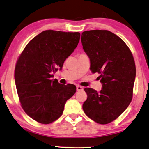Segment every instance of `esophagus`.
<instances>
[{
	"label": "esophagus",
	"mask_w": 149,
	"mask_h": 149,
	"mask_svg": "<svg viewBox=\"0 0 149 149\" xmlns=\"http://www.w3.org/2000/svg\"><path fill=\"white\" fill-rule=\"evenodd\" d=\"M76 89H77V91H83V86H81L77 85L76 86Z\"/></svg>",
	"instance_id": "obj_1"
}]
</instances>
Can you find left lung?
I'll use <instances>...</instances> for the list:
<instances>
[{"label":"left lung","instance_id":"obj_1","mask_svg":"<svg viewBox=\"0 0 149 149\" xmlns=\"http://www.w3.org/2000/svg\"><path fill=\"white\" fill-rule=\"evenodd\" d=\"M83 50L91 61L92 73H98L102 89L85 88L87 99L83 109L96 123H111L130 104L136 77V65L130 49L123 40L106 30L83 32Z\"/></svg>","mask_w":149,"mask_h":149}]
</instances>
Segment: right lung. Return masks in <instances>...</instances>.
<instances>
[{
  "label": "right lung",
  "instance_id": "obj_1",
  "mask_svg": "<svg viewBox=\"0 0 149 149\" xmlns=\"http://www.w3.org/2000/svg\"><path fill=\"white\" fill-rule=\"evenodd\" d=\"M79 32L47 30L30 41L15 68L16 88L21 107L32 119L47 124L63 115L64 105L76 92L74 85L51 79L74 52Z\"/></svg>",
  "mask_w": 149,
  "mask_h": 149
}]
</instances>
